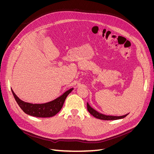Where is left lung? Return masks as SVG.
<instances>
[{"label":"left lung","instance_id":"1","mask_svg":"<svg viewBox=\"0 0 154 154\" xmlns=\"http://www.w3.org/2000/svg\"><path fill=\"white\" fill-rule=\"evenodd\" d=\"M87 110L89 112V113L92 115L94 117L100 119H102V120H116V119H122L125 118L128 114L124 115V116H106L105 114H103L101 113L98 112L96 111V110H94V109H92V107L89 105L87 103Z\"/></svg>","mask_w":154,"mask_h":154}]
</instances>
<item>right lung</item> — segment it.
<instances>
[{"label":"right lung","mask_w":154,"mask_h":154,"mask_svg":"<svg viewBox=\"0 0 154 154\" xmlns=\"http://www.w3.org/2000/svg\"><path fill=\"white\" fill-rule=\"evenodd\" d=\"M73 90L71 88L53 101L42 104H32L21 100L11 89L14 97L21 109L27 114L38 118L53 117L62 109L66 97Z\"/></svg>","instance_id":"1"}]
</instances>
